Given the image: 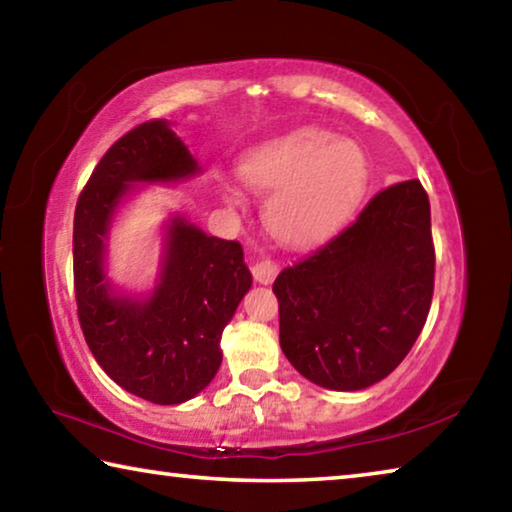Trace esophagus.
<instances>
[{
    "instance_id": "1",
    "label": "esophagus",
    "mask_w": 512,
    "mask_h": 512,
    "mask_svg": "<svg viewBox=\"0 0 512 512\" xmlns=\"http://www.w3.org/2000/svg\"><path fill=\"white\" fill-rule=\"evenodd\" d=\"M277 271H280V266H277V262H275V259H271V257L257 259V262L253 264V277H255L259 284L273 282Z\"/></svg>"
}]
</instances>
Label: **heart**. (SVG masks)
Masks as SVG:
<instances>
[{
    "instance_id": "heart-1",
    "label": "heart",
    "mask_w": 512,
    "mask_h": 512,
    "mask_svg": "<svg viewBox=\"0 0 512 512\" xmlns=\"http://www.w3.org/2000/svg\"><path fill=\"white\" fill-rule=\"evenodd\" d=\"M241 173L255 192H271L268 230L284 244L305 246L350 214L368 183V160L357 142L300 128L250 151ZM225 196L239 201L235 189Z\"/></svg>"
}]
</instances>
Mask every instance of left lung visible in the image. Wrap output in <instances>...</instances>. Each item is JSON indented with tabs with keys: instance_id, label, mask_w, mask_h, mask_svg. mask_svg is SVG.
Returning a JSON list of instances; mask_svg holds the SVG:
<instances>
[{
	"instance_id": "1",
	"label": "left lung",
	"mask_w": 512,
	"mask_h": 512,
	"mask_svg": "<svg viewBox=\"0 0 512 512\" xmlns=\"http://www.w3.org/2000/svg\"><path fill=\"white\" fill-rule=\"evenodd\" d=\"M429 196L402 180L370 198L350 225L273 282L280 345L302 377L361 391L411 352L433 298Z\"/></svg>"
}]
</instances>
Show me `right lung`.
I'll use <instances>...</instances> for the list:
<instances>
[{
    "instance_id": "1",
    "label": "right lung",
    "mask_w": 512,
    "mask_h": 512,
    "mask_svg": "<svg viewBox=\"0 0 512 512\" xmlns=\"http://www.w3.org/2000/svg\"><path fill=\"white\" fill-rule=\"evenodd\" d=\"M198 164L167 119L121 135L94 167L74 212V293L85 343L106 375L153 404L192 400L221 366V334L250 289L239 241L173 219L160 284L144 302L112 296L103 239L131 183L194 176Z\"/></svg>"
}]
</instances>
